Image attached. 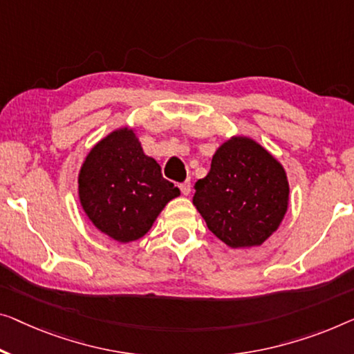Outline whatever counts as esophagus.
I'll use <instances>...</instances> for the list:
<instances>
[{"instance_id":"1","label":"esophagus","mask_w":354,"mask_h":354,"mask_svg":"<svg viewBox=\"0 0 354 354\" xmlns=\"http://www.w3.org/2000/svg\"><path fill=\"white\" fill-rule=\"evenodd\" d=\"M179 189H181V192L184 195H189V194H191V183H189V181L181 183V184H179Z\"/></svg>"}]
</instances>
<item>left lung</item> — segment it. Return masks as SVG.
Instances as JSON below:
<instances>
[{
	"label": "left lung",
	"mask_w": 354,
	"mask_h": 354,
	"mask_svg": "<svg viewBox=\"0 0 354 354\" xmlns=\"http://www.w3.org/2000/svg\"><path fill=\"white\" fill-rule=\"evenodd\" d=\"M288 202L283 165L246 136H232L218 147L192 198L208 229L230 248L262 245L281 224Z\"/></svg>",
	"instance_id": "8db88e82"
}]
</instances>
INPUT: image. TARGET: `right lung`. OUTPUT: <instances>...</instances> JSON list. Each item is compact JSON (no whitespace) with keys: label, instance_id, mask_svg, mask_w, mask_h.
<instances>
[{"label":"right lung","instance_id":"right-lung-1","mask_svg":"<svg viewBox=\"0 0 354 354\" xmlns=\"http://www.w3.org/2000/svg\"><path fill=\"white\" fill-rule=\"evenodd\" d=\"M77 183L84 213L119 243L146 235L165 205L179 195L129 127L111 131L92 147Z\"/></svg>","mask_w":354,"mask_h":354}]
</instances>
